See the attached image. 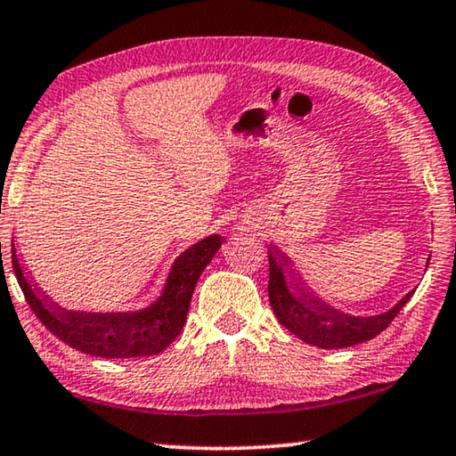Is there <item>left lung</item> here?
Instances as JSON below:
<instances>
[{
    "mask_svg": "<svg viewBox=\"0 0 456 456\" xmlns=\"http://www.w3.org/2000/svg\"><path fill=\"white\" fill-rule=\"evenodd\" d=\"M269 304L283 328L296 334L305 344L318 346V348H348L368 339L376 338L380 331L390 326L398 312L412 297L408 291L400 302L390 307L388 312L376 315H352L330 305L320 304V299L304 296L297 288H293L291 275L285 259L275 249H269ZM430 261V257H428Z\"/></svg>",
    "mask_w": 456,
    "mask_h": 456,
    "instance_id": "1",
    "label": "left lung"
}]
</instances>
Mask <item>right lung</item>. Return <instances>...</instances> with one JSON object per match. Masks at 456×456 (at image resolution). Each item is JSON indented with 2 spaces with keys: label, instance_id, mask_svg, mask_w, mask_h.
Returning a JSON list of instances; mask_svg holds the SVG:
<instances>
[{
  "label": "right lung",
  "instance_id": "right-lung-1",
  "mask_svg": "<svg viewBox=\"0 0 456 456\" xmlns=\"http://www.w3.org/2000/svg\"><path fill=\"white\" fill-rule=\"evenodd\" d=\"M221 243V235H209L192 243L173 261L157 296L128 312L64 310L50 304V299L28 281L13 245L12 265L28 305L61 342L90 356L138 358L160 354L181 334L197 280L219 251Z\"/></svg>",
  "mask_w": 456,
  "mask_h": 456
}]
</instances>
